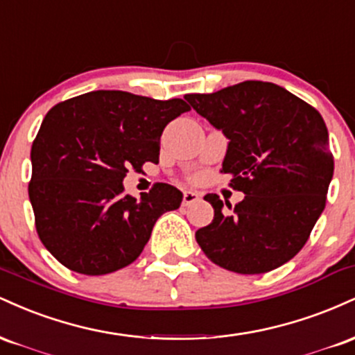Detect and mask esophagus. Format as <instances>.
<instances>
[{
	"label": "esophagus",
	"instance_id": "34e87169",
	"mask_svg": "<svg viewBox=\"0 0 355 355\" xmlns=\"http://www.w3.org/2000/svg\"><path fill=\"white\" fill-rule=\"evenodd\" d=\"M198 198H200V195L197 193V191H191V190H185L183 191V205H191V203L198 202Z\"/></svg>",
	"mask_w": 355,
	"mask_h": 355
}]
</instances>
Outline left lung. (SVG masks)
<instances>
[{
	"label": "left lung",
	"instance_id": "obj_1",
	"mask_svg": "<svg viewBox=\"0 0 355 355\" xmlns=\"http://www.w3.org/2000/svg\"><path fill=\"white\" fill-rule=\"evenodd\" d=\"M185 100L229 138L220 172L245 193L232 211H223L218 195H205L214 220L195 234L203 254L237 274L284 266L305 245L325 207L334 158L324 118L267 81H243Z\"/></svg>",
	"mask_w": 355,
	"mask_h": 355
}]
</instances>
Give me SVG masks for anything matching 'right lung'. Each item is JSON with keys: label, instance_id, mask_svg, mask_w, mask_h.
<instances>
[{"label": "right lung", "instance_id": "obj_1", "mask_svg": "<svg viewBox=\"0 0 355 355\" xmlns=\"http://www.w3.org/2000/svg\"><path fill=\"white\" fill-rule=\"evenodd\" d=\"M185 112L180 98L98 89L46 113L31 146L28 193L40 240L60 263L105 275L135 262L155 222L177 210L183 193L157 183L135 198L123 178L145 162L158 164L162 132Z\"/></svg>", "mask_w": 355, "mask_h": 355}]
</instances>
